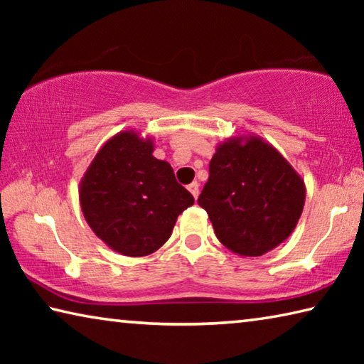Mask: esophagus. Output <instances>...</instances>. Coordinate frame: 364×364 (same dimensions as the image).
<instances>
[{"label": "esophagus", "mask_w": 364, "mask_h": 364, "mask_svg": "<svg viewBox=\"0 0 364 364\" xmlns=\"http://www.w3.org/2000/svg\"><path fill=\"white\" fill-rule=\"evenodd\" d=\"M188 189H189V193L194 196V199H197V197H199V183L197 181H193L188 186Z\"/></svg>", "instance_id": "34e87169"}]
</instances>
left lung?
<instances>
[{
    "label": "left lung",
    "instance_id": "left-lung-1",
    "mask_svg": "<svg viewBox=\"0 0 364 364\" xmlns=\"http://www.w3.org/2000/svg\"><path fill=\"white\" fill-rule=\"evenodd\" d=\"M199 196L218 241L260 257L291 236L305 205V181L273 144L255 134L217 146Z\"/></svg>",
    "mask_w": 364,
    "mask_h": 364
}]
</instances>
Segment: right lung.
<instances>
[{
	"label": "right lung",
	"instance_id": "1",
	"mask_svg": "<svg viewBox=\"0 0 364 364\" xmlns=\"http://www.w3.org/2000/svg\"><path fill=\"white\" fill-rule=\"evenodd\" d=\"M152 152L154 138L134 130L117 133L101 146L80 181L86 223L107 247L127 257L159 250L178 215L194 204L170 164Z\"/></svg>",
	"mask_w": 364,
	"mask_h": 364
}]
</instances>
